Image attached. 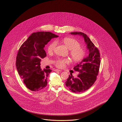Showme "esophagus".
<instances>
[{
  "label": "esophagus",
  "mask_w": 122,
  "mask_h": 122,
  "mask_svg": "<svg viewBox=\"0 0 122 122\" xmlns=\"http://www.w3.org/2000/svg\"><path fill=\"white\" fill-rule=\"evenodd\" d=\"M55 71H60V72H61L62 71L60 70H59V69H55Z\"/></svg>",
  "instance_id": "obj_1"
}]
</instances>
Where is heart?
<instances>
[{"label":"heart","instance_id":"1","mask_svg":"<svg viewBox=\"0 0 122 122\" xmlns=\"http://www.w3.org/2000/svg\"><path fill=\"white\" fill-rule=\"evenodd\" d=\"M62 41L67 49L70 50V55L74 61L79 62L84 59L86 54L85 50L80 46V45L78 41L74 38L64 37ZM56 45L57 42L56 41L52 42L49 45L47 48L48 52L51 53L53 51ZM68 62L69 60L67 59H58L56 62V65L59 67L62 68L65 63Z\"/></svg>","mask_w":122,"mask_h":122}]
</instances>
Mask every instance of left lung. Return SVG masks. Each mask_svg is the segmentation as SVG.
Segmentation results:
<instances>
[{
    "label": "left lung",
    "instance_id": "1",
    "mask_svg": "<svg viewBox=\"0 0 122 122\" xmlns=\"http://www.w3.org/2000/svg\"><path fill=\"white\" fill-rule=\"evenodd\" d=\"M73 35H78L84 39L89 56L74 67V70L79 72L76 77L72 74L65 82L66 87L72 92H83L90 88L96 81L100 67V55L97 48L86 34L82 32H72Z\"/></svg>",
    "mask_w": 122,
    "mask_h": 122
}]
</instances>
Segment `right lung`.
I'll use <instances>...</instances> for the list:
<instances>
[{
	"label": "right lung",
	"mask_w": 122,
	"mask_h": 122,
	"mask_svg": "<svg viewBox=\"0 0 122 122\" xmlns=\"http://www.w3.org/2000/svg\"><path fill=\"white\" fill-rule=\"evenodd\" d=\"M59 37L49 32L33 33L21 46L16 60L19 75L28 89L33 91L42 90L47 84L50 69L41 68V59L46 56L45 45L51 40Z\"/></svg>",
	"instance_id": "right-lung-1"
}]
</instances>
